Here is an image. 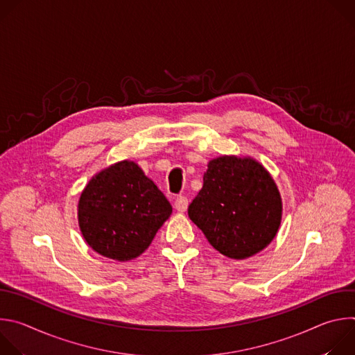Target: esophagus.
<instances>
[{
	"label": "esophagus",
	"mask_w": 355,
	"mask_h": 355,
	"mask_svg": "<svg viewBox=\"0 0 355 355\" xmlns=\"http://www.w3.org/2000/svg\"><path fill=\"white\" fill-rule=\"evenodd\" d=\"M174 207L178 212H185L188 208V199L185 196H178L174 202Z\"/></svg>",
	"instance_id": "esophagus-1"
}]
</instances>
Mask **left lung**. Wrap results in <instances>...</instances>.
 I'll return each instance as SVG.
<instances>
[{
    "label": "left lung",
    "instance_id": "8db88e82",
    "mask_svg": "<svg viewBox=\"0 0 355 355\" xmlns=\"http://www.w3.org/2000/svg\"><path fill=\"white\" fill-rule=\"evenodd\" d=\"M188 216L220 254L244 260L277 236L282 199L274 178L256 159L220 156L208 163Z\"/></svg>",
    "mask_w": 355,
    "mask_h": 355
}]
</instances>
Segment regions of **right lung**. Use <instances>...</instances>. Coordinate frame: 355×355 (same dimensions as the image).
Masks as SVG:
<instances>
[{"instance_id":"obj_1","label":"right lung","mask_w":355,"mask_h":355,"mask_svg":"<svg viewBox=\"0 0 355 355\" xmlns=\"http://www.w3.org/2000/svg\"><path fill=\"white\" fill-rule=\"evenodd\" d=\"M173 214L170 202L137 163L98 171L78 199V226L87 244L115 261L139 257Z\"/></svg>"}]
</instances>
